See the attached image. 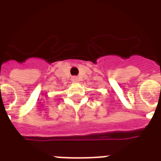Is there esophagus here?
Returning a JSON list of instances; mask_svg holds the SVG:
<instances>
[{
    "mask_svg": "<svg viewBox=\"0 0 161 161\" xmlns=\"http://www.w3.org/2000/svg\"><path fill=\"white\" fill-rule=\"evenodd\" d=\"M72 81H73V82H78V78H77V77H73V78H72Z\"/></svg>",
    "mask_w": 161,
    "mask_h": 161,
    "instance_id": "1",
    "label": "esophagus"
}]
</instances>
